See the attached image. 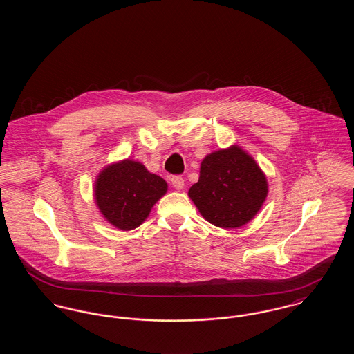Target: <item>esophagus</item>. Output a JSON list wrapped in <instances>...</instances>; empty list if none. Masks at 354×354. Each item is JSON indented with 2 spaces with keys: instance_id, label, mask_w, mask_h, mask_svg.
Wrapping results in <instances>:
<instances>
[{
  "instance_id": "34e87169",
  "label": "esophagus",
  "mask_w": 354,
  "mask_h": 354,
  "mask_svg": "<svg viewBox=\"0 0 354 354\" xmlns=\"http://www.w3.org/2000/svg\"><path fill=\"white\" fill-rule=\"evenodd\" d=\"M171 183L176 189H182L185 187V179L180 175H174L171 176Z\"/></svg>"
}]
</instances>
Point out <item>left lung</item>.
I'll return each instance as SVG.
<instances>
[{"label": "left lung", "instance_id": "obj_1", "mask_svg": "<svg viewBox=\"0 0 354 354\" xmlns=\"http://www.w3.org/2000/svg\"><path fill=\"white\" fill-rule=\"evenodd\" d=\"M266 175L240 147L207 155L198 183L188 191L203 218L220 228L247 224L267 198Z\"/></svg>", "mask_w": 354, "mask_h": 354}]
</instances>
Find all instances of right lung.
<instances>
[{"label":"right lung","instance_id":"1","mask_svg":"<svg viewBox=\"0 0 354 354\" xmlns=\"http://www.w3.org/2000/svg\"><path fill=\"white\" fill-rule=\"evenodd\" d=\"M166 191L167 183L160 176L127 159L102 171L95 182V202L113 225L130 231L145 221Z\"/></svg>","mask_w":354,"mask_h":354}]
</instances>
